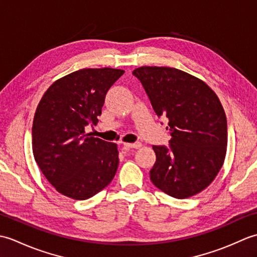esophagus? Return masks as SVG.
Returning <instances> with one entry per match:
<instances>
[{
  "mask_svg": "<svg viewBox=\"0 0 257 257\" xmlns=\"http://www.w3.org/2000/svg\"><path fill=\"white\" fill-rule=\"evenodd\" d=\"M123 147L128 149H139L141 147L140 143H134V144H123Z\"/></svg>",
  "mask_w": 257,
  "mask_h": 257,
  "instance_id": "34e87169",
  "label": "esophagus"
}]
</instances>
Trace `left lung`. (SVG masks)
<instances>
[{
    "instance_id": "left-lung-1",
    "label": "left lung",
    "mask_w": 257,
    "mask_h": 257,
    "mask_svg": "<svg viewBox=\"0 0 257 257\" xmlns=\"http://www.w3.org/2000/svg\"><path fill=\"white\" fill-rule=\"evenodd\" d=\"M133 74L158 117L169 119V147L154 146L157 160L150 179L176 199L209 187L226 155L227 123L219 97L203 80L171 67L143 66Z\"/></svg>"
}]
</instances>
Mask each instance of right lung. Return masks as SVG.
Instances as JSON below:
<instances>
[{
  "mask_svg": "<svg viewBox=\"0 0 257 257\" xmlns=\"http://www.w3.org/2000/svg\"><path fill=\"white\" fill-rule=\"evenodd\" d=\"M122 69L84 68L57 79L36 108L32 128L35 161L59 193L74 200L94 196L117 172V145L85 133L96 124L109 88Z\"/></svg>",
  "mask_w": 257,
  "mask_h": 257,
  "instance_id": "add662e5",
  "label": "right lung"
}]
</instances>
